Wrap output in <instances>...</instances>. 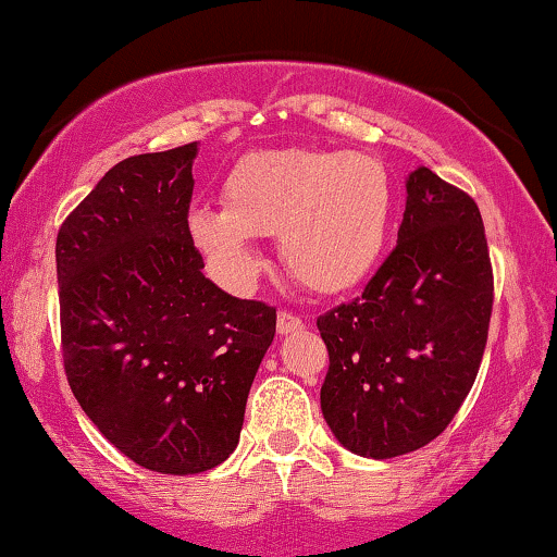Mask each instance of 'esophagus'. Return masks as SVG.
I'll list each match as a JSON object with an SVG mask.
<instances>
[{"label": "esophagus", "mask_w": 557, "mask_h": 557, "mask_svg": "<svg viewBox=\"0 0 557 557\" xmlns=\"http://www.w3.org/2000/svg\"><path fill=\"white\" fill-rule=\"evenodd\" d=\"M304 326L301 317H296L294 311H278V322H276V330L278 334H292V332H299Z\"/></svg>", "instance_id": "34e87169"}]
</instances>
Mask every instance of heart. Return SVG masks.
Listing matches in <instances>:
<instances>
[{"mask_svg": "<svg viewBox=\"0 0 557 557\" xmlns=\"http://www.w3.org/2000/svg\"><path fill=\"white\" fill-rule=\"evenodd\" d=\"M220 197L223 208L189 210L187 231L233 286H248L261 269L253 238L278 235L281 263L301 286L347 292L377 263L393 215L391 174L368 151H250L227 170Z\"/></svg>", "mask_w": 557, "mask_h": 557, "instance_id": "1", "label": "heart"}]
</instances>
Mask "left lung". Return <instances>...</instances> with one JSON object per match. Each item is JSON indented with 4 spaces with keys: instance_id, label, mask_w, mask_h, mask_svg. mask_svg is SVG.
I'll use <instances>...</instances> for the list:
<instances>
[{
    "instance_id": "obj_1",
    "label": "left lung",
    "mask_w": 557,
    "mask_h": 557,
    "mask_svg": "<svg viewBox=\"0 0 557 557\" xmlns=\"http://www.w3.org/2000/svg\"><path fill=\"white\" fill-rule=\"evenodd\" d=\"M406 189L398 246L362 296L317 319L330 352L322 413L342 446L370 459L446 431L476 380L494 304L474 197L429 166Z\"/></svg>"
}]
</instances>
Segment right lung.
I'll use <instances>...</instances> for the list:
<instances>
[{"instance_id":"obj_1","label":"right lung","mask_w":557,"mask_h":557,"mask_svg":"<svg viewBox=\"0 0 557 557\" xmlns=\"http://www.w3.org/2000/svg\"><path fill=\"white\" fill-rule=\"evenodd\" d=\"M197 144L128 157L63 220L55 243L67 385L121 454L200 474L238 446L276 307L205 278L187 231Z\"/></svg>"}]
</instances>
